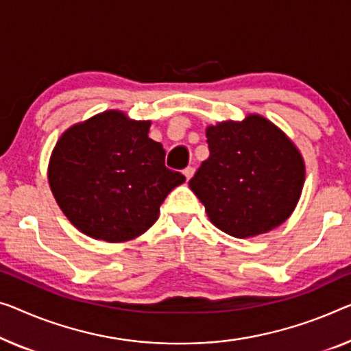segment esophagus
<instances>
[{"instance_id":"34e87169","label":"esophagus","mask_w":351,"mask_h":351,"mask_svg":"<svg viewBox=\"0 0 351 351\" xmlns=\"http://www.w3.org/2000/svg\"><path fill=\"white\" fill-rule=\"evenodd\" d=\"M182 173H184V176H186V180L189 181L191 178L193 176V173H195V169H193V167H187V169H184V171H182Z\"/></svg>"}]
</instances>
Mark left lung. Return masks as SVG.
Returning a JSON list of instances; mask_svg holds the SVG:
<instances>
[{
  "instance_id": "obj_1",
  "label": "left lung",
  "mask_w": 351,
  "mask_h": 351,
  "mask_svg": "<svg viewBox=\"0 0 351 351\" xmlns=\"http://www.w3.org/2000/svg\"><path fill=\"white\" fill-rule=\"evenodd\" d=\"M209 158L189 181L214 226L237 238L279 227L304 184V160L273 123L249 114L206 129Z\"/></svg>"
}]
</instances>
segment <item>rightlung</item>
Listing matches in <instances>:
<instances>
[{"label": "right lung", "instance_id": "obj_1", "mask_svg": "<svg viewBox=\"0 0 351 351\" xmlns=\"http://www.w3.org/2000/svg\"><path fill=\"white\" fill-rule=\"evenodd\" d=\"M149 125L112 110L72 125L53 148L50 189L88 237L108 243L137 238L158 221L165 197L186 181L165 167V149L148 137Z\"/></svg>", "mask_w": 351, "mask_h": 351}]
</instances>
